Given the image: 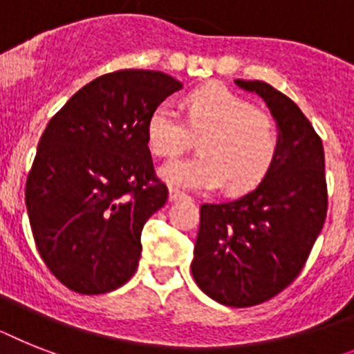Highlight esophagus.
Instances as JSON below:
<instances>
[{
  "label": "esophagus",
  "instance_id": "esophagus-1",
  "mask_svg": "<svg viewBox=\"0 0 354 354\" xmlns=\"http://www.w3.org/2000/svg\"><path fill=\"white\" fill-rule=\"evenodd\" d=\"M183 198H189V196L183 191H180V189H176V187H171V189H169V200L171 201L183 200Z\"/></svg>",
  "mask_w": 354,
  "mask_h": 354
}]
</instances>
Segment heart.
<instances>
[{"label": "heart", "instance_id": "obj_1", "mask_svg": "<svg viewBox=\"0 0 354 354\" xmlns=\"http://www.w3.org/2000/svg\"><path fill=\"white\" fill-rule=\"evenodd\" d=\"M185 118L169 102L147 120V144L156 156L172 158L185 149L191 133L201 136L198 156L172 160L160 176L185 189L248 191L263 180L279 153V129L272 115L223 84L198 88L185 99Z\"/></svg>", "mask_w": 354, "mask_h": 354}]
</instances>
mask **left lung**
<instances>
[{"mask_svg": "<svg viewBox=\"0 0 354 354\" xmlns=\"http://www.w3.org/2000/svg\"><path fill=\"white\" fill-rule=\"evenodd\" d=\"M236 84L266 102L279 153L254 191L201 205L191 270L210 299L248 308L283 292L304 268L326 221L328 187L322 140L299 106L263 81Z\"/></svg>", "mask_w": 354, "mask_h": 354, "instance_id": "1", "label": "left lung"}]
</instances>
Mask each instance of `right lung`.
Listing matches in <instances>:
<instances>
[{
  "label": "right lung",
  "instance_id": "obj_1",
  "mask_svg": "<svg viewBox=\"0 0 354 354\" xmlns=\"http://www.w3.org/2000/svg\"><path fill=\"white\" fill-rule=\"evenodd\" d=\"M178 90L182 82L162 71H113L50 118L25 201L44 264L73 292H113L136 272L142 228L169 196L154 174L147 120Z\"/></svg>",
  "mask_w": 354,
  "mask_h": 354
}]
</instances>
